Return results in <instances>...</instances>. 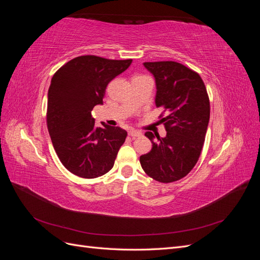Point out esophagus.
Segmentation results:
<instances>
[{"instance_id": "esophagus-1", "label": "esophagus", "mask_w": 260, "mask_h": 260, "mask_svg": "<svg viewBox=\"0 0 260 260\" xmlns=\"http://www.w3.org/2000/svg\"><path fill=\"white\" fill-rule=\"evenodd\" d=\"M129 136L132 138H138L142 136V133H141L139 130H135V129H131L129 130Z\"/></svg>"}]
</instances>
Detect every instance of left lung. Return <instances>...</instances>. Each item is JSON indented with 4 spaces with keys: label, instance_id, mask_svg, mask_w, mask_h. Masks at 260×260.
I'll return each instance as SVG.
<instances>
[{
    "label": "left lung",
    "instance_id": "1",
    "mask_svg": "<svg viewBox=\"0 0 260 260\" xmlns=\"http://www.w3.org/2000/svg\"><path fill=\"white\" fill-rule=\"evenodd\" d=\"M144 67L156 82L155 104L167 135L147 131L151 152L140 157L145 174L162 183L184 178L198 162L209 122L210 104L206 86L194 70L177 61H147ZM157 138L156 141L153 140Z\"/></svg>",
    "mask_w": 260,
    "mask_h": 260
}]
</instances>
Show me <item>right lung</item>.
Instances as JSON below:
<instances>
[{
  "mask_svg": "<svg viewBox=\"0 0 260 260\" xmlns=\"http://www.w3.org/2000/svg\"><path fill=\"white\" fill-rule=\"evenodd\" d=\"M131 62L84 55L69 60L54 74L46 123L55 152L72 174L93 179L113 168L127 131L105 123L104 128H96L91 112L103 104L107 84Z\"/></svg>",
  "mask_w": 260,
  "mask_h": 260,
  "instance_id": "right-lung-1",
  "label": "right lung"
}]
</instances>
